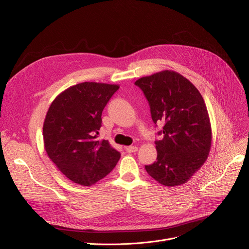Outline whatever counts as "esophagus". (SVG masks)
I'll return each mask as SVG.
<instances>
[{
  "mask_svg": "<svg viewBox=\"0 0 249 249\" xmlns=\"http://www.w3.org/2000/svg\"><path fill=\"white\" fill-rule=\"evenodd\" d=\"M125 149L127 152L131 153V152H136L138 150V147L137 146H126Z\"/></svg>",
  "mask_w": 249,
  "mask_h": 249,
  "instance_id": "obj_1",
  "label": "esophagus"
}]
</instances>
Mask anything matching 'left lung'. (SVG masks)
Returning <instances> with one entry per match:
<instances>
[{
	"instance_id": "obj_1",
	"label": "left lung",
	"mask_w": 249,
	"mask_h": 249,
	"mask_svg": "<svg viewBox=\"0 0 249 249\" xmlns=\"http://www.w3.org/2000/svg\"><path fill=\"white\" fill-rule=\"evenodd\" d=\"M144 93L154 124H162L155 141L158 159L145 165L162 186L185 184L205 163L212 142L210 118L198 89L173 71H162L135 82Z\"/></svg>"
}]
</instances>
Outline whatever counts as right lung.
<instances>
[{
    "label": "right lung",
    "instance_id": "1",
    "mask_svg": "<svg viewBox=\"0 0 249 249\" xmlns=\"http://www.w3.org/2000/svg\"><path fill=\"white\" fill-rule=\"evenodd\" d=\"M118 85L85 82L70 87L51 103L43 124L48 158L71 181L91 186L120 160L108 140H98L102 112Z\"/></svg>",
    "mask_w": 249,
    "mask_h": 249
}]
</instances>
